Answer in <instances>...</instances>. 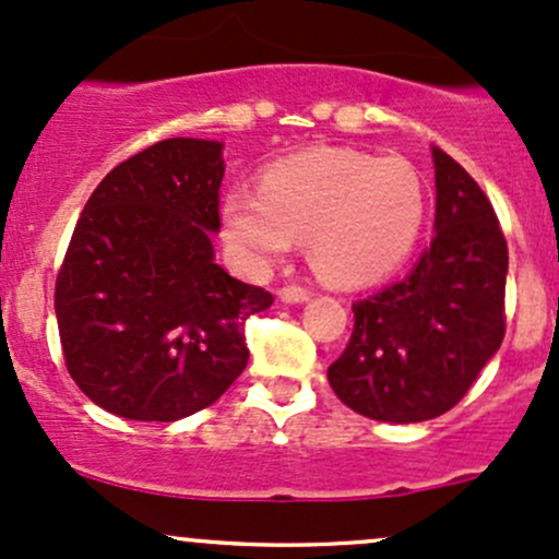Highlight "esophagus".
Instances as JSON below:
<instances>
[{
  "label": "esophagus",
  "mask_w": 559,
  "mask_h": 559,
  "mask_svg": "<svg viewBox=\"0 0 559 559\" xmlns=\"http://www.w3.org/2000/svg\"><path fill=\"white\" fill-rule=\"evenodd\" d=\"M310 289L308 286H299V284H286L284 289L278 292V297L284 299V302H305V299H310Z\"/></svg>",
  "instance_id": "obj_1"
}]
</instances>
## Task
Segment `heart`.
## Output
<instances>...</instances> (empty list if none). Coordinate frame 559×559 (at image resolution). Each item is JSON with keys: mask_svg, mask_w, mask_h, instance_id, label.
I'll return each instance as SVG.
<instances>
[{"mask_svg": "<svg viewBox=\"0 0 559 559\" xmlns=\"http://www.w3.org/2000/svg\"><path fill=\"white\" fill-rule=\"evenodd\" d=\"M425 204V180L406 158L321 148L267 169L260 190L233 188L223 214L230 243L247 260H278L297 238H310L323 278L360 286L406 260Z\"/></svg>", "mask_w": 559, "mask_h": 559, "instance_id": "b5f03b06", "label": "heart"}]
</instances>
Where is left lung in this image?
Masks as SVG:
<instances>
[{"label":"left lung","mask_w":559,"mask_h":559,"mask_svg":"<svg viewBox=\"0 0 559 559\" xmlns=\"http://www.w3.org/2000/svg\"><path fill=\"white\" fill-rule=\"evenodd\" d=\"M432 158V243L406 278L353 305V334L329 366L345 406L395 425L456 406L507 331L509 251L493 206L449 153Z\"/></svg>","instance_id":"left-lung-1"}]
</instances>
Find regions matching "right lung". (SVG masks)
<instances>
[{"label":"right lung","instance_id":"1","mask_svg":"<svg viewBox=\"0 0 559 559\" xmlns=\"http://www.w3.org/2000/svg\"><path fill=\"white\" fill-rule=\"evenodd\" d=\"M223 145L169 138L103 177L55 281L66 369L100 408L175 421L247 369V318L273 294L214 262Z\"/></svg>","mask_w":559,"mask_h":559}]
</instances>
